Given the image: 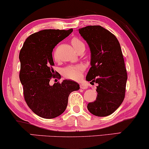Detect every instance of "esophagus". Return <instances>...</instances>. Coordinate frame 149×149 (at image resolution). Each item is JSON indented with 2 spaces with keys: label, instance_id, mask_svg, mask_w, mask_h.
Masks as SVG:
<instances>
[{
  "label": "esophagus",
  "instance_id": "1",
  "mask_svg": "<svg viewBox=\"0 0 149 149\" xmlns=\"http://www.w3.org/2000/svg\"><path fill=\"white\" fill-rule=\"evenodd\" d=\"M79 86H80V88H81V89L85 90V89H87L88 88V86L86 85V84H81L80 85H79Z\"/></svg>",
  "mask_w": 149,
  "mask_h": 149
}]
</instances>
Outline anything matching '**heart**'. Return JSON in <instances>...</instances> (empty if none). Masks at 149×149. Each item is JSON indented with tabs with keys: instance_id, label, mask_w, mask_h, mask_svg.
<instances>
[{
	"instance_id": "1",
	"label": "heart",
	"mask_w": 149,
	"mask_h": 149,
	"mask_svg": "<svg viewBox=\"0 0 149 149\" xmlns=\"http://www.w3.org/2000/svg\"><path fill=\"white\" fill-rule=\"evenodd\" d=\"M71 44L73 47L78 52L81 48L85 47L84 43L79 38L74 37L72 38ZM53 58L55 61L58 60L57 55L56 52L53 53ZM85 69V66L83 64H77V65H70L65 66L62 69L61 73L64 77L68 79L77 81L81 79L83 75V72Z\"/></svg>"
}]
</instances>
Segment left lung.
<instances>
[{"label": "left lung", "instance_id": "obj_1", "mask_svg": "<svg viewBox=\"0 0 149 149\" xmlns=\"http://www.w3.org/2000/svg\"><path fill=\"white\" fill-rule=\"evenodd\" d=\"M79 32L91 53V68L86 80L98 84L96 100L89 103L87 108L95 116H108L125 97L127 72L120 44L116 36L100 25L82 27Z\"/></svg>", "mask_w": 149, "mask_h": 149}]
</instances>
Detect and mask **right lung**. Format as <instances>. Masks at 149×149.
<instances>
[{
    "instance_id": "obj_1",
    "label": "right lung",
    "mask_w": 149,
    "mask_h": 149,
    "mask_svg": "<svg viewBox=\"0 0 149 149\" xmlns=\"http://www.w3.org/2000/svg\"><path fill=\"white\" fill-rule=\"evenodd\" d=\"M68 30H44L27 38L20 51L19 78L24 99L38 116L52 119L61 115L68 105L69 95L78 91L79 85L70 80L49 85L52 78H59L52 66V51L57 44L72 32Z\"/></svg>"
}]
</instances>
